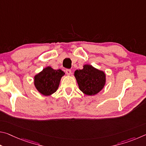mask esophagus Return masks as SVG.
I'll return each mask as SVG.
<instances>
[{"instance_id": "34e87169", "label": "esophagus", "mask_w": 146, "mask_h": 146, "mask_svg": "<svg viewBox=\"0 0 146 146\" xmlns=\"http://www.w3.org/2000/svg\"><path fill=\"white\" fill-rule=\"evenodd\" d=\"M66 73L67 75H70L71 74V70H70V69H67V70H66Z\"/></svg>"}]
</instances>
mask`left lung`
Listing matches in <instances>:
<instances>
[{"label": "left lung", "instance_id": "1", "mask_svg": "<svg viewBox=\"0 0 146 146\" xmlns=\"http://www.w3.org/2000/svg\"><path fill=\"white\" fill-rule=\"evenodd\" d=\"M75 76L80 91L88 95H94L102 90L106 83V75L91 65H84L82 70H76Z\"/></svg>", "mask_w": 146, "mask_h": 146}]
</instances>
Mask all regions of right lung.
I'll list each match as a JSON object with an SVG mask.
<instances>
[{"label": "right lung", "instance_id": "right-lung-1", "mask_svg": "<svg viewBox=\"0 0 146 146\" xmlns=\"http://www.w3.org/2000/svg\"><path fill=\"white\" fill-rule=\"evenodd\" d=\"M64 75L61 70L47 67L35 76V86L41 94L48 96L57 90L61 77Z\"/></svg>", "mask_w": 146, "mask_h": 146}]
</instances>
